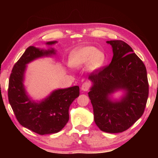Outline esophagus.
<instances>
[{"label":"esophagus","mask_w":158,"mask_h":158,"mask_svg":"<svg viewBox=\"0 0 158 158\" xmlns=\"http://www.w3.org/2000/svg\"><path fill=\"white\" fill-rule=\"evenodd\" d=\"M90 87V83L89 82L86 81L85 83H83L82 84L81 86V90H83V91H88L89 90V88Z\"/></svg>","instance_id":"esophagus-1"}]
</instances>
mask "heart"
Returning <instances> with one entry per match:
<instances>
[{"mask_svg": "<svg viewBox=\"0 0 158 158\" xmlns=\"http://www.w3.org/2000/svg\"><path fill=\"white\" fill-rule=\"evenodd\" d=\"M106 60L105 54L93 46H85L75 49L69 57V63L74 68H82L87 64L90 71L101 68Z\"/></svg>", "mask_w": 158, "mask_h": 158, "instance_id": "heart-1", "label": "heart"}]
</instances>
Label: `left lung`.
I'll list each match as a JSON object with an SVG mask.
<instances>
[{"label":"left lung","instance_id":"left-lung-1","mask_svg":"<svg viewBox=\"0 0 158 158\" xmlns=\"http://www.w3.org/2000/svg\"><path fill=\"white\" fill-rule=\"evenodd\" d=\"M113 49L109 65L92 73L93 85L88 92L94 109V121L101 131L122 132L142 116L149 94L147 70L131 47L122 40L107 41ZM119 89L125 95L118 101L110 94Z\"/></svg>","mask_w":158,"mask_h":158}]
</instances>
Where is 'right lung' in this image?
Here are the masks:
<instances>
[{"label": "right lung", "instance_id": "right-lung-1", "mask_svg": "<svg viewBox=\"0 0 158 158\" xmlns=\"http://www.w3.org/2000/svg\"><path fill=\"white\" fill-rule=\"evenodd\" d=\"M56 41L48 42L52 45ZM55 50H47L30 46L14 64L8 83V96L14 113L21 125L39 135L57 133L63 129L69 120V108L80 95L75 85L52 91L44 100L35 102L26 91L23 81L27 64L42 57L55 55Z\"/></svg>", "mask_w": 158, "mask_h": 158}]
</instances>
